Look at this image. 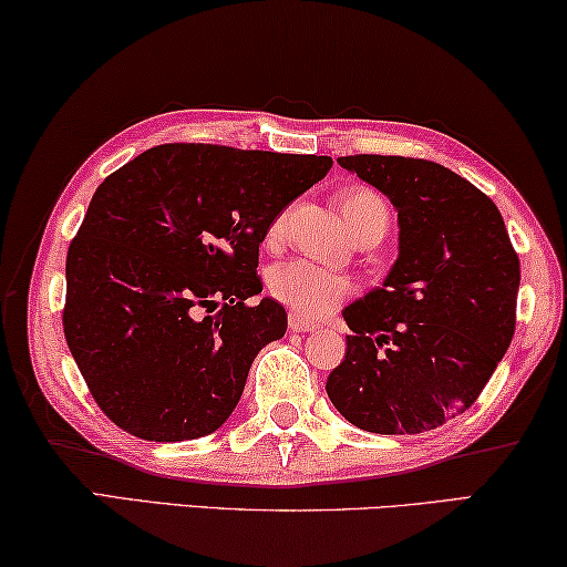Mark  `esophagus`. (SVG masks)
Masks as SVG:
<instances>
[{"label": "esophagus", "mask_w": 567, "mask_h": 567, "mask_svg": "<svg viewBox=\"0 0 567 567\" xmlns=\"http://www.w3.org/2000/svg\"><path fill=\"white\" fill-rule=\"evenodd\" d=\"M289 329L291 331H317L319 323L303 319V317H299V313H291V317H289Z\"/></svg>", "instance_id": "esophagus-1"}]
</instances>
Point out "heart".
<instances>
[{
	"label": "heart",
	"mask_w": 567,
	"mask_h": 567,
	"mask_svg": "<svg viewBox=\"0 0 567 567\" xmlns=\"http://www.w3.org/2000/svg\"><path fill=\"white\" fill-rule=\"evenodd\" d=\"M341 216L349 228V234L354 236L359 230L379 228L386 234L389 223V208L384 198L379 193L369 188H351L339 200ZM284 234V216L274 220V226L268 228V240H276ZM274 299L289 306L293 313H299L303 319H319L327 317L337 306L351 293V281L347 276L337 271H329L306 258H296L284 266H278L268 281Z\"/></svg>",
	"instance_id": "b5f03b06"
}]
</instances>
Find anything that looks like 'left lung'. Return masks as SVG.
Returning <instances> with one entry per match:
<instances>
[{"label": "left lung", "instance_id": "obj_1", "mask_svg": "<svg viewBox=\"0 0 567 567\" xmlns=\"http://www.w3.org/2000/svg\"><path fill=\"white\" fill-rule=\"evenodd\" d=\"M396 210L399 256L344 311L347 357L327 379L339 414L420 434L467 412L513 341L519 261L485 193L432 161L337 157Z\"/></svg>", "mask_w": 567, "mask_h": 567}]
</instances>
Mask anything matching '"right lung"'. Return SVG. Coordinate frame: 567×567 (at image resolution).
Wrapping results in <instances>:
<instances>
[{
    "label": "right lung",
    "instance_id": "obj_1",
    "mask_svg": "<svg viewBox=\"0 0 567 567\" xmlns=\"http://www.w3.org/2000/svg\"><path fill=\"white\" fill-rule=\"evenodd\" d=\"M327 155L173 143L107 175L70 244L64 339L102 412L147 442L198 440L234 414L286 309L258 246Z\"/></svg>",
    "mask_w": 567,
    "mask_h": 567
}]
</instances>
